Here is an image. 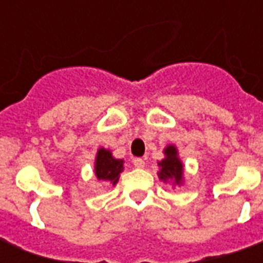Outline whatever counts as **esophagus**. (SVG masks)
<instances>
[{
	"instance_id": "obj_1",
	"label": "esophagus",
	"mask_w": 263,
	"mask_h": 263,
	"mask_svg": "<svg viewBox=\"0 0 263 263\" xmlns=\"http://www.w3.org/2000/svg\"><path fill=\"white\" fill-rule=\"evenodd\" d=\"M132 162H134V166L138 167V169H142V167H145V160L141 159V158H135Z\"/></svg>"
}]
</instances>
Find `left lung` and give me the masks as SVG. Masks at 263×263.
<instances>
[{
	"instance_id": "1",
	"label": "left lung",
	"mask_w": 263,
	"mask_h": 263,
	"mask_svg": "<svg viewBox=\"0 0 263 263\" xmlns=\"http://www.w3.org/2000/svg\"><path fill=\"white\" fill-rule=\"evenodd\" d=\"M165 158L158 162V177L163 183H171L172 187H180L184 184V165L179 158V151L175 145H167L163 149Z\"/></svg>"
}]
</instances>
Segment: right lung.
<instances>
[{
  "label": "right lung",
  "instance_id": "obj_1",
  "mask_svg": "<svg viewBox=\"0 0 263 263\" xmlns=\"http://www.w3.org/2000/svg\"><path fill=\"white\" fill-rule=\"evenodd\" d=\"M124 172V159H117L109 149L100 148L94 162V175L97 180L111 183L115 186L120 180V175Z\"/></svg>",
  "mask_w": 263,
  "mask_h": 263
}]
</instances>
